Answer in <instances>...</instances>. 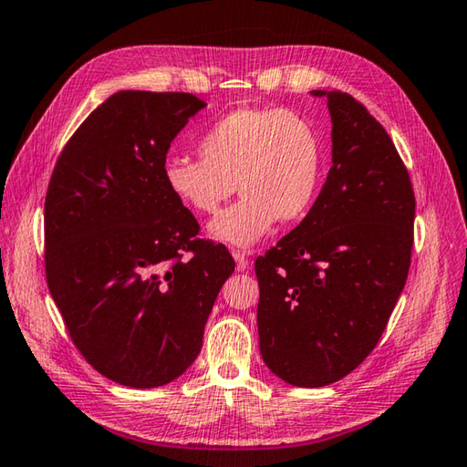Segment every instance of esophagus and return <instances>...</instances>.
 <instances>
[{
    "label": "esophagus",
    "mask_w": 467,
    "mask_h": 467,
    "mask_svg": "<svg viewBox=\"0 0 467 467\" xmlns=\"http://www.w3.org/2000/svg\"><path fill=\"white\" fill-rule=\"evenodd\" d=\"M233 256L236 261V269H239V271L249 269V256H246L244 251H233Z\"/></svg>",
    "instance_id": "esophagus-1"
}]
</instances>
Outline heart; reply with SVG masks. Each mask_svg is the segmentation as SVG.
<instances>
[{"instance_id":"1","label":"heart","mask_w":467,"mask_h":467,"mask_svg":"<svg viewBox=\"0 0 467 467\" xmlns=\"http://www.w3.org/2000/svg\"><path fill=\"white\" fill-rule=\"evenodd\" d=\"M201 161L168 158L162 181L196 214H216L239 186L241 201L211 224L216 241L251 246L275 223L299 221L315 201L323 148L315 126L285 108L243 106L206 128Z\"/></svg>"}]
</instances>
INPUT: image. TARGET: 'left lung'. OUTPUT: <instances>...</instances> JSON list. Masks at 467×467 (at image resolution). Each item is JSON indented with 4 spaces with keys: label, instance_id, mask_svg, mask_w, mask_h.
I'll return each mask as SVG.
<instances>
[{
    "label": "left lung",
    "instance_id": "left-lung-1",
    "mask_svg": "<svg viewBox=\"0 0 467 467\" xmlns=\"http://www.w3.org/2000/svg\"><path fill=\"white\" fill-rule=\"evenodd\" d=\"M325 96L333 166L315 204L254 261L261 355L295 387L343 379L369 355L408 281L415 196L385 128L353 96Z\"/></svg>",
    "mask_w": 467,
    "mask_h": 467
}]
</instances>
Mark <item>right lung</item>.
I'll list each match as a JSON object with an SVG mask.
<instances>
[{
  "instance_id": "right-lung-1",
  "label": "right lung",
  "mask_w": 467,
  "mask_h": 467,
  "mask_svg": "<svg viewBox=\"0 0 467 467\" xmlns=\"http://www.w3.org/2000/svg\"><path fill=\"white\" fill-rule=\"evenodd\" d=\"M206 104L186 92L122 90L69 138L44 206L46 281L78 351L98 373L150 389L201 353L234 271L221 243L168 192V148Z\"/></svg>"
}]
</instances>
